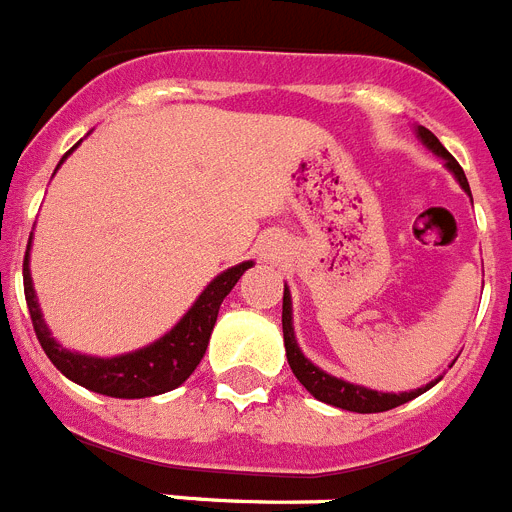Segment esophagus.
Instances as JSON below:
<instances>
[{
	"mask_svg": "<svg viewBox=\"0 0 512 512\" xmlns=\"http://www.w3.org/2000/svg\"><path fill=\"white\" fill-rule=\"evenodd\" d=\"M262 257L265 260H278L281 257V242L278 239H268V242L262 244Z\"/></svg>",
	"mask_w": 512,
	"mask_h": 512,
	"instance_id": "1",
	"label": "esophagus"
}]
</instances>
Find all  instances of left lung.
I'll list each match as a JSON object with an SVG mask.
<instances>
[{
  "label": "left lung",
  "instance_id": "8db88e82",
  "mask_svg": "<svg viewBox=\"0 0 512 512\" xmlns=\"http://www.w3.org/2000/svg\"><path fill=\"white\" fill-rule=\"evenodd\" d=\"M420 133L422 144L433 149L438 157L446 159V167L456 175L461 188L471 195L469 190V182H466L464 170H461V164L451 157L446 151V146L441 141L435 139V133H430L428 128H417ZM283 342H286V355H288V366H291L293 376L306 386L311 397L319 399L324 404H332V407H340V410H350V412H361V415H368V412H386V410H394L399 404L410 402V399L420 397L422 391H428L430 386H422V389L415 391H402V394H384V391H373L366 389V386H358V384H348V381L335 379L330 373L319 371L317 366L311 361H306L304 353L299 350L296 345V337H293V324H291V293L288 288H283Z\"/></svg>",
  "mask_w": 512,
  "mask_h": 512
}]
</instances>
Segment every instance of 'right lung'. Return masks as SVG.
<instances>
[{"mask_svg":"<svg viewBox=\"0 0 512 512\" xmlns=\"http://www.w3.org/2000/svg\"><path fill=\"white\" fill-rule=\"evenodd\" d=\"M74 149L66 151L64 159ZM247 268H252V262H242L237 268H229L226 273L216 275L208 283L206 291L198 296L193 309L177 322L175 330L167 332L154 345H146V348L136 350V353L118 355V358H92V355L69 353V350H64L59 342L53 340L41 317L38 301H35L28 268V252H25V262H22V286H25V301H28L35 337H38L41 348L46 350L53 366L59 368L66 379L77 381L84 389L105 394V397L141 399L172 391L195 371V366L201 363L203 353H206L208 340H211L221 301L226 299V293L231 288L237 286V281Z\"/></svg>","mask_w":512,"mask_h":512,"instance_id":"obj_1","label":"right lung"}]
</instances>
